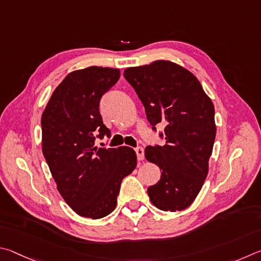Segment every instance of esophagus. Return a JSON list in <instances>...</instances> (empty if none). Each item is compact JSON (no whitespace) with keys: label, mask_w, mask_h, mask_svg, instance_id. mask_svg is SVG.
<instances>
[{"label":"esophagus","mask_w":261,"mask_h":261,"mask_svg":"<svg viewBox=\"0 0 261 261\" xmlns=\"http://www.w3.org/2000/svg\"><path fill=\"white\" fill-rule=\"evenodd\" d=\"M135 152H136V156H138L139 161H143V159H144V150H143V148L138 147L135 149Z\"/></svg>","instance_id":"34e87169"}]
</instances>
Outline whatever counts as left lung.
I'll list each match as a JSON object with an SVG mask.
<instances>
[{
  "label": "left lung",
  "instance_id": "8db88e82",
  "mask_svg": "<svg viewBox=\"0 0 261 261\" xmlns=\"http://www.w3.org/2000/svg\"><path fill=\"white\" fill-rule=\"evenodd\" d=\"M123 76L143 103L152 129L165 126V145H149L144 151L162 172L161 180L148 188L150 200L163 211H182L207 176L217 133L214 105L197 77L170 61L128 67Z\"/></svg>",
  "mask_w": 261,
  "mask_h": 261
}]
</instances>
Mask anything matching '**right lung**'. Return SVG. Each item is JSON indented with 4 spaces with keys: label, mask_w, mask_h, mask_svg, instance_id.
Instances as JSON below:
<instances>
[{
    "label": "right lung",
    "mask_w": 261,
    "mask_h": 261,
    "mask_svg": "<svg viewBox=\"0 0 261 261\" xmlns=\"http://www.w3.org/2000/svg\"><path fill=\"white\" fill-rule=\"evenodd\" d=\"M119 77L120 71L110 67L71 72L54 90L41 117L42 152L57 190L85 218H104L116 208L121 181L138 162L129 147H95V135L110 138L98 107Z\"/></svg>",
    "instance_id": "obj_1"
}]
</instances>
